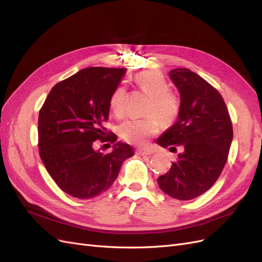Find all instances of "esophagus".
Returning a JSON list of instances; mask_svg holds the SVG:
<instances>
[{
	"mask_svg": "<svg viewBox=\"0 0 262 262\" xmlns=\"http://www.w3.org/2000/svg\"><path fill=\"white\" fill-rule=\"evenodd\" d=\"M136 154L139 155V156H149V155H151V151H149V150H141V149H138V150L136 151Z\"/></svg>",
	"mask_w": 262,
	"mask_h": 262,
	"instance_id": "esophagus-1",
	"label": "esophagus"
}]
</instances>
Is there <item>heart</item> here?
Returning <instances> with one entry per match:
<instances>
[{"mask_svg": "<svg viewBox=\"0 0 262 262\" xmlns=\"http://www.w3.org/2000/svg\"><path fill=\"white\" fill-rule=\"evenodd\" d=\"M134 83L149 95L146 112L149 115L140 119H128L119 126V135L127 143L144 146L160 130L162 123L171 124L180 112V101L169 91L166 78L159 71L146 70L134 77ZM127 105V93L123 86L117 88L110 99V110L116 117L124 116Z\"/></svg>", "mask_w": 262, "mask_h": 262, "instance_id": "heart-1", "label": "heart"}]
</instances>
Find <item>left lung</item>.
<instances>
[{"label":"left lung","mask_w":262,"mask_h":262,"mask_svg":"<svg viewBox=\"0 0 262 262\" xmlns=\"http://www.w3.org/2000/svg\"><path fill=\"white\" fill-rule=\"evenodd\" d=\"M180 92L177 122L157 139L159 146H181L171 169L158 178L159 188L177 200H192L210 190L227 161L233 126L217 90L195 72L179 68L169 72Z\"/></svg>","instance_id":"1"}]
</instances>
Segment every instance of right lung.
Segmentation results:
<instances>
[{"mask_svg":"<svg viewBox=\"0 0 262 262\" xmlns=\"http://www.w3.org/2000/svg\"><path fill=\"white\" fill-rule=\"evenodd\" d=\"M126 69L90 67L51 89L39 111L38 147L41 161L57 185L69 195L88 200L113 184L124 160L134 156L128 144L110 137V99ZM96 139L114 142L108 154L95 151Z\"/></svg>","mask_w":262,"mask_h":262,"instance_id":"1","label":"right lung"}]
</instances>
